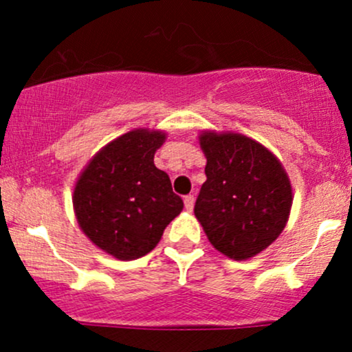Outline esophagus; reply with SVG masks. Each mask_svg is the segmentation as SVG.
Returning a JSON list of instances; mask_svg holds the SVG:
<instances>
[{
  "mask_svg": "<svg viewBox=\"0 0 352 352\" xmlns=\"http://www.w3.org/2000/svg\"><path fill=\"white\" fill-rule=\"evenodd\" d=\"M184 204H185V210H187V212H192L193 205H195V199H193V195H187V197H185Z\"/></svg>",
  "mask_w": 352,
  "mask_h": 352,
  "instance_id": "34e87169",
  "label": "esophagus"
}]
</instances>
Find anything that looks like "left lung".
Here are the masks:
<instances>
[{"label":"left lung","mask_w":352,"mask_h":352,"mask_svg":"<svg viewBox=\"0 0 352 352\" xmlns=\"http://www.w3.org/2000/svg\"><path fill=\"white\" fill-rule=\"evenodd\" d=\"M199 140L207 157V180L193 212L218 252L248 260L285 230L292 184L280 160L250 137L204 131Z\"/></svg>","instance_id":"1"}]
</instances>
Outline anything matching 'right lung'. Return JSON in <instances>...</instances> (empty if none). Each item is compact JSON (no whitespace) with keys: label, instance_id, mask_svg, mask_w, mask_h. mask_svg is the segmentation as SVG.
<instances>
[{"label":"right lung","instance_id":"1","mask_svg":"<svg viewBox=\"0 0 352 352\" xmlns=\"http://www.w3.org/2000/svg\"><path fill=\"white\" fill-rule=\"evenodd\" d=\"M167 134L135 129L89 160L72 195L80 230L117 260H135L155 248L184 208L168 175L153 164Z\"/></svg>","mask_w":352,"mask_h":352}]
</instances>
